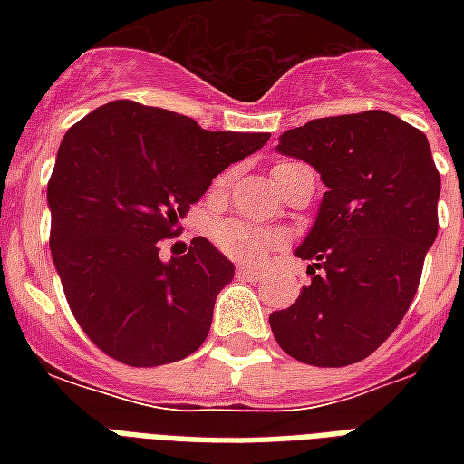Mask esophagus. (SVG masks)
Instances as JSON below:
<instances>
[{
  "mask_svg": "<svg viewBox=\"0 0 464 464\" xmlns=\"http://www.w3.org/2000/svg\"><path fill=\"white\" fill-rule=\"evenodd\" d=\"M236 276L238 279H250V282H257L262 276V269L260 267H238L236 269Z\"/></svg>",
  "mask_w": 464,
  "mask_h": 464,
  "instance_id": "obj_1",
  "label": "esophagus"
}]
</instances>
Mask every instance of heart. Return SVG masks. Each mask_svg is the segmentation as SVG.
Listing matches in <instances>:
<instances>
[{
	"mask_svg": "<svg viewBox=\"0 0 464 464\" xmlns=\"http://www.w3.org/2000/svg\"><path fill=\"white\" fill-rule=\"evenodd\" d=\"M214 240L218 250L236 262H260L275 247V236L267 228L240 218L218 224L214 228Z\"/></svg>",
	"mask_w": 464,
	"mask_h": 464,
	"instance_id": "heart-1",
	"label": "heart"
}]
</instances>
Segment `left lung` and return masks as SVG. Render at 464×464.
<instances>
[{"label":"left lung","instance_id":"obj_1","mask_svg":"<svg viewBox=\"0 0 464 464\" xmlns=\"http://www.w3.org/2000/svg\"><path fill=\"white\" fill-rule=\"evenodd\" d=\"M276 151L315 168L324 192L296 257L310 284L269 315L301 363H359L402 323L439 233L440 173L426 134L385 111L310 120Z\"/></svg>","mask_w":464,"mask_h":464}]
</instances>
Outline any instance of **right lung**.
Wrapping results in <instances>:
<instances>
[{
	"label": "right lung",
	"mask_w": 464,
	"mask_h": 464,
	"mask_svg": "<svg viewBox=\"0 0 464 464\" xmlns=\"http://www.w3.org/2000/svg\"><path fill=\"white\" fill-rule=\"evenodd\" d=\"M267 132H209L192 118L112 101L69 127L47 182L50 250L76 323L127 366L173 363L204 344L233 262L197 236L159 257L178 218Z\"/></svg>",
	"instance_id": "add662e5"
}]
</instances>
